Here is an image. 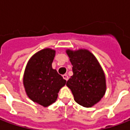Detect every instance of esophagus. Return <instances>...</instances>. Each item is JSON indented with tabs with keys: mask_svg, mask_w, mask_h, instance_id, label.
Wrapping results in <instances>:
<instances>
[{
	"mask_svg": "<svg viewBox=\"0 0 130 130\" xmlns=\"http://www.w3.org/2000/svg\"><path fill=\"white\" fill-rule=\"evenodd\" d=\"M62 77H63V79H65V81H68V76L67 74H64V75H62Z\"/></svg>",
	"mask_w": 130,
	"mask_h": 130,
	"instance_id": "esophagus-1",
	"label": "esophagus"
}]
</instances>
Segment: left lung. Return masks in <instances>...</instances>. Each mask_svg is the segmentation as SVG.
<instances>
[{
    "label": "left lung",
    "instance_id": "1",
    "mask_svg": "<svg viewBox=\"0 0 130 130\" xmlns=\"http://www.w3.org/2000/svg\"><path fill=\"white\" fill-rule=\"evenodd\" d=\"M72 65L73 75L67 82L76 103L92 107L106 93V77L100 62L90 51L85 48L67 49Z\"/></svg>",
    "mask_w": 130,
    "mask_h": 130
}]
</instances>
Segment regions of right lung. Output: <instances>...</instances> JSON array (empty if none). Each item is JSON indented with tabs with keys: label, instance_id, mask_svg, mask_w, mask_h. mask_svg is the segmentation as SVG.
Here are the masks:
<instances>
[{
	"label": "right lung",
	"instance_id": "1",
	"mask_svg": "<svg viewBox=\"0 0 130 130\" xmlns=\"http://www.w3.org/2000/svg\"><path fill=\"white\" fill-rule=\"evenodd\" d=\"M56 51L46 48L37 51L28 61L23 83L28 97L35 103L47 107L56 102L58 93L66 81L52 68Z\"/></svg>",
	"mask_w": 130,
	"mask_h": 130
}]
</instances>
